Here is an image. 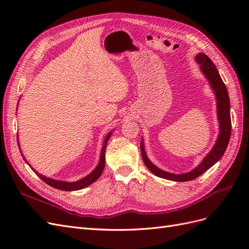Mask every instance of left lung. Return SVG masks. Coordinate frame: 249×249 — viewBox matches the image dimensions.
Masks as SVG:
<instances>
[{
  "mask_svg": "<svg viewBox=\"0 0 249 249\" xmlns=\"http://www.w3.org/2000/svg\"><path fill=\"white\" fill-rule=\"evenodd\" d=\"M195 61L199 64L201 72L203 73V76L207 78L209 84L211 88H212L216 96L217 116H218V122H219V134H218V138L215 142L213 148L210 150V153L203 158V160L200 162V164L197 165L194 169H192L189 172L176 175V173H170L158 168L156 165L150 162L147 158L143 140H141V144H140L142 159H143V162H144V164L146 165V167L152 171L155 176L162 178L175 180V182H187V180H192L201 176L202 173L207 171L209 168L212 167L215 163H217L221 159V157L225 153V149H227L229 145L230 138H231V113H230L231 105H230L228 89L225 87L215 64L206 54L199 53L198 55L195 56Z\"/></svg>",
  "mask_w": 249,
  "mask_h": 249,
  "instance_id": "8db88e82",
  "label": "left lung"
}]
</instances>
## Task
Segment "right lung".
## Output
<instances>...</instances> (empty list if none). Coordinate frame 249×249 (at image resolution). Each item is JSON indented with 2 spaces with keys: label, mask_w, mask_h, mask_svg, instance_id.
<instances>
[{
  "label": "right lung",
  "mask_w": 249,
  "mask_h": 249,
  "mask_svg": "<svg viewBox=\"0 0 249 249\" xmlns=\"http://www.w3.org/2000/svg\"><path fill=\"white\" fill-rule=\"evenodd\" d=\"M112 135V131L109 132V134L106 136V138H105L104 140V143H103V147H102V150H101V157H100V162L99 164H97V166L89 173L88 176H86L85 178H83L79 180H77V182H64V180H58V179H54V178H47L44 177L42 175H40V173L37 172L35 169H33L31 166H30L29 163L27 162V160L25 159V157L22 156V158H24V160L27 162V164L29 165L30 167H31V169L36 173L37 176H38L43 182H46L48 185H50L51 187L53 188H56V189H59V190H64V191H76V190H81L83 189V188H85L89 185H91L92 183H94L95 180L101 177V175L104 171V167H105V153H106V147H107V142L109 140V138L111 137ZM19 146V144H18ZM21 154V152H20Z\"/></svg>",
  "instance_id": "1"
}]
</instances>
